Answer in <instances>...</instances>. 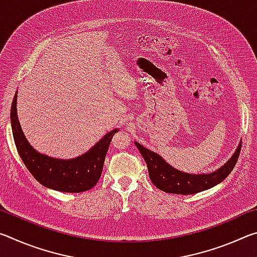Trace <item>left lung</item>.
Masks as SVG:
<instances>
[{
  "label": "left lung",
  "instance_id": "left-lung-1",
  "mask_svg": "<svg viewBox=\"0 0 257 257\" xmlns=\"http://www.w3.org/2000/svg\"><path fill=\"white\" fill-rule=\"evenodd\" d=\"M135 145L137 146L138 151L141 152L145 160L153 185L165 193L177 195L196 194L220 184L232 171L241 150V144H239L232 158L219 170L212 173H205V175H189V173L176 170L175 168L165 162L159 154L145 149L139 143L135 142Z\"/></svg>",
  "mask_w": 257,
  "mask_h": 257
}]
</instances>
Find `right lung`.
Returning a JSON list of instances; mask_svg holds the SVG:
<instances>
[{
	"label": "right lung",
	"instance_id": "add662e5",
	"mask_svg": "<svg viewBox=\"0 0 257 257\" xmlns=\"http://www.w3.org/2000/svg\"><path fill=\"white\" fill-rule=\"evenodd\" d=\"M11 127L17 151L35 179L47 188L63 193H81L97 184L108 146L118 129L106 134L87 153L72 160H59L38 153L26 139L17 116V94L11 105Z\"/></svg>",
	"mask_w": 257,
	"mask_h": 257
}]
</instances>
